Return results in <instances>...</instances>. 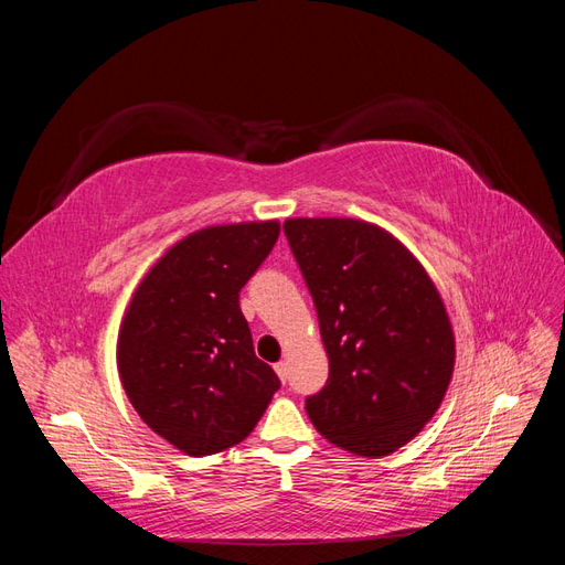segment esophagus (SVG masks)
I'll return each instance as SVG.
<instances>
[{
	"mask_svg": "<svg viewBox=\"0 0 565 565\" xmlns=\"http://www.w3.org/2000/svg\"><path fill=\"white\" fill-rule=\"evenodd\" d=\"M276 372H278V377H280V382L285 384V382H287V363H285V361H280V363L276 365Z\"/></svg>",
	"mask_w": 565,
	"mask_h": 565,
	"instance_id": "34e87169",
	"label": "esophagus"
}]
</instances>
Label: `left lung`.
Segmentation results:
<instances>
[{
  "mask_svg": "<svg viewBox=\"0 0 565 565\" xmlns=\"http://www.w3.org/2000/svg\"><path fill=\"white\" fill-rule=\"evenodd\" d=\"M313 297L330 377L306 413L320 436L363 457L413 440L455 370L452 324L429 273L388 231L361 218L282 224Z\"/></svg>",
  "mask_w": 565,
  "mask_h": 565,
  "instance_id": "left-lung-1",
  "label": "left lung"
}]
</instances>
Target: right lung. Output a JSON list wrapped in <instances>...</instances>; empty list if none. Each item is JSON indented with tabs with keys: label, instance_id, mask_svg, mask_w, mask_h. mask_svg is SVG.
<instances>
[{
	"label": "right lung",
	"instance_id": "1",
	"mask_svg": "<svg viewBox=\"0 0 565 565\" xmlns=\"http://www.w3.org/2000/svg\"><path fill=\"white\" fill-rule=\"evenodd\" d=\"M280 235L278 221L207 226L156 262L127 306L117 370L152 431L191 457L245 440L278 374L254 355L241 289Z\"/></svg>",
	"mask_w": 565,
	"mask_h": 565
}]
</instances>
